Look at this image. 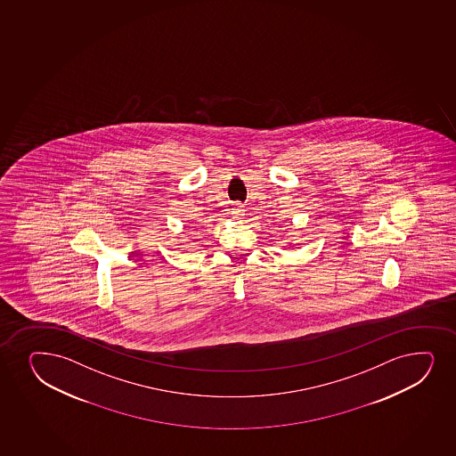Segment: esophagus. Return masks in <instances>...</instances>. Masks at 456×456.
Masks as SVG:
<instances>
[{"mask_svg": "<svg viewBox=\"0 0 456 456\" xmlns=\"http://www.w3.org/2000/svg\"><path fill=\"white\" fill-rule=\"evenodd\" d=\"M231 215L236 220L243 219V216H245V209L241 208V207H234L232 211H231Z\"/></svg>", "mask_w": 456, "mask_h": 456, "instance_id": "1", "label": "esophagus"}]
</instances>
